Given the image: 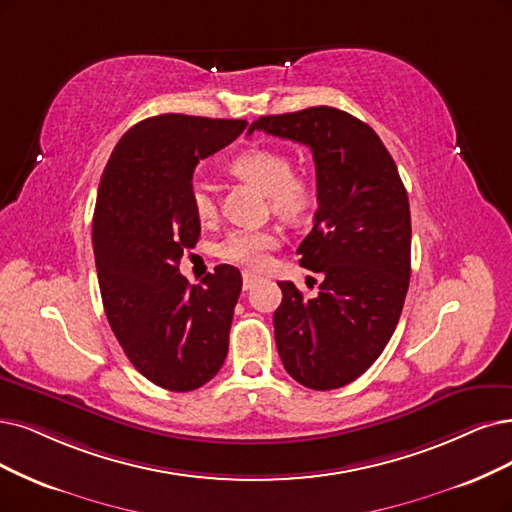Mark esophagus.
Returning a JSON list of instances; mask_svg holds the SVG:
<instances>
[{
	"mask_svg": "<svg viewBox=\"0 0 512 512\" xmlns=\"http://www.w3.org/2000/svg\"><path fill=\"white\" fill-rule=\"evenodd\" d=\"M257 280H261L259 274H255V272H251V270H244V272H242V287H244V291H249Z\"/></svg>",
	"mask_w": 512,
	"mask_h": 512,
	"instance_id": "34e87169",
	"label": "esophagus"
}]
</instances>
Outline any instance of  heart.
<instances>
[{
  "label": "heart",
  "mask_w": 512,
  "mask_h": 512,
  "mask_svg": "<svg viewBox=\"0 0 512 512\" xmlns=\"http://www.w3.org/2000/svg\"><path fill=\"white\" fill-rule=\"evenodd\" d=\"M230 168L234 175L261 187L270 198L272 211L280 217L297 221L314 204L316 187L312 177L306 173H293V162L285 151L272 147L246 149L232 160ZM189 196H192L194 215L202 223L215 219L217 202L211 185L202 179H194ZM278 242V234L268 227H263V230L238 227L219 242L217 255L227 263L257 270L266 266Z\"/></svg>",
  "instance_id": "1"
}]
</instances>
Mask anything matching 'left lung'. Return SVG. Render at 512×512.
<instances>
[{
    "instance_id": "8db88e82",
    "label": "left lung",
    "mask_w": 512,
    "mask_h": 512,
    "mask_svg": "<svg viewBox=\"0 0 512 512\" xmlns=\"http://www.w3.org/2000/svg\"><path fill=\"white\" fill-rule=\"evenodd\" d=\"M253 130L308 145L316 164L318 211L297 253L320 285L306 297L291 280L278 282L280 361L301 386L342 388L377 361L399 325L411 276L405 185L375 130L342 109L261 116Z\"/></svg>"
}]
</instances>
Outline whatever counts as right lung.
<instances>
[{
  "label": "right lung",
  "mask_w": 512,
  "mask_h": 512,
  "mask_svg": "<svg viewBox=\"0 0 512 512\" xmlns=\"http://www.w3.org/2000/svg\"><path fill=\"white\" fill-rule=\"evenodd\" d=\"M244 128L183 113L147 118L118 141L99 183L92 246L109 327L135 369L173 392L213 380L230 346L238 268L221 263L189 285L179 261L200 238L194 170Z\"/></svg>",
  "instance_id": "obj_1"
}]
</instances>
